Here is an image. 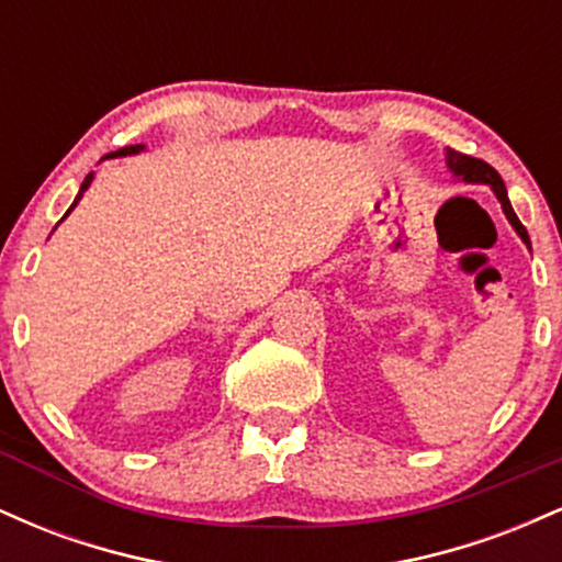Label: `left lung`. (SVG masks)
<instances>
[{"label":"left lung","instance_id":"left-lung-1","mask_svg":"<svg viewBox=\"0 0 562 562\" xmlns=\"http://www.w3.org/2000/svg\"><path fill=\"white\" fill-rule=\"evenodd\" d=\"M447 164L449 169L457 173V177H462L465 182H481V184H492V190L496 192V198H499L502 209H505V216L509 218V224H513L515 232H518L520 237H524V243L528 245V232L524 224H520V218L515 216L513 205H509V198H507V190H505V182H502V177L496 173L494 166H488L486 160L481 158H470V156H462V153L457 150H447Z\"/></svg>","mask_w":562,"mask_h":562}]
</instances>
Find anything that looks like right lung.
<instances>
[{"label": "right lung", "mask_w": 562, "mask_h": 562, "mask_svg": "<svg viewBox=\"0 0 562 562\" xmlns=\"http://www.w3.org/2000/svg\"><path fill=\"white\" fill-rule=\"evenodd\" d=\"M137 150H142V145H126V147H121V150H119V153H111V156H128V153H137ZM92 177H94V173H87V179H83V184H81L79 195H76V200H74V205H70V209H68V214H70V211H74V209H76V203H79V200H81V195H83V190H87V187H89V184H92ZM68 214H66V216H68Z\"/></svg>", "instance_id": "1"}]
</instances>
